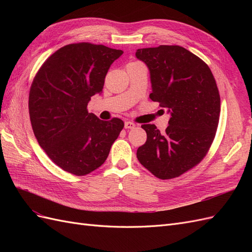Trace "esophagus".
<instances>
[{"instance_id":"34e87169","label":"esophagus","mask_w":252,"mask_h":252,"mask_svg":"<svg viewBox=\"0 0 252 252\" xmlns=\"http://www.w3.org/2000/svg\"><path fill=\"white\" fill-rule=\"evenodd\" d=\"M125 128L126 129H132V128H134L135 127V124L133 123V122H129V121H127V122H125Z\"/></svg>"}]
</instances>
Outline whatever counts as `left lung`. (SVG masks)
Listing matches in <instances>:
<instances>
[{
    "mask_svg": "<svg viewBox=\"0 0 252 252\" xmlns=\"http://www.w3.org/2000/svg\"><path fill=\"white\" fill-rule=\"evenodd\" d=\"M135 56L150 71L149 97L170 112L164 133L144 124L146 143L136 151L139 162L161 180L178 178L207 155L219 125L220 98L208 65L178 45L138 49Z\"/></svg>",
    "mask_w": 252,
    "mask_h": 252,
    "instance_id": "left-lung-1",
    "label": "left lung"
}]
</instances>
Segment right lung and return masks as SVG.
Returning <instances> with one entry per match:
<instances>
[{
    "label": "right lung",
    "mask_w": 252,
    "mask_h": 252,
    "mask_svg": "<svg viewBox=\"0 0 252 252\" xmlns=\"http://www.w3.org/2000/svg\"><path fill=\"white\" fill-rule=\"evenodd\" d=\"M123 51L74 43L45 61L29 91V116L39 145L51 161L71 174L86 175L107 158L124 122L89 113L93 95L102 93L110 65Z\"/></svg>",
    "instance_id": "add662e5"
}]
</instances>
